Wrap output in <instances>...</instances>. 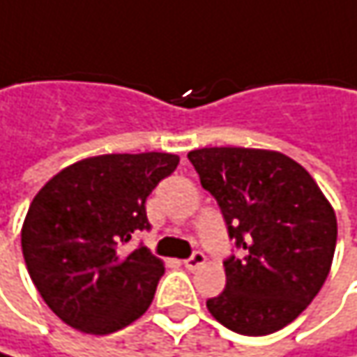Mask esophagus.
Here are the masks:
<instances>
[{
  "mask_svg": "<svg viewBox=\"0 0 357 357\" xmlns=\"http://www.w3.org/2000/svg\"><path fill=\"white\" fill-rule=\"evenodd\" d=\"M204 262H206V255H204V252H199V250H196L190 259H185V261H183V266H185L188 271H196V268H199Z\"/></svg>",
  "mask_w": 357,
  "mask_h": 357,
  "instance_id": "34e87169",
  "label": "esophagus"
}]
</instances>
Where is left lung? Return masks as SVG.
Here are the masks:
<instances>
[{"label":"left lung","mask_w":357,"mask_h":357,"mask_svg":"<svg viewBox=\"0 0 357 357\" xmlns=\"http://www.w3.org/2000/svg\"><path fill=\"white\" fill-rule=\"evenodd\" d=\"M188 159L242 252L224 261L226 287L206 301L208 311L241 335L283 329L329 275L337 241L331 204L307 169L279 151L204 147Z\"/></svg>","instance_id":"8db88e82"}]
</instances>
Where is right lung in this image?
I'll list each match as a JSON object with an SVG mask.
<instances>
[{
    "mask_svg": "<svg viewBox=\"0 0 357 357\" xmlns=\"http://www.w3.org/2000/svg\"><path fill=\"white\" fill-rule=\"evenodd\" d=\"M172 153H111L56 174L30 204L22 252L38 293L74 329L107 335L139 319L153 301L163 262L137 230H149L145 202L178 167Z\"/></svg>",
    "mask_w": 357,
    "mask_h": 357,
    "instance_id": "1",
    "label": "right lung"
}]
</instances>
